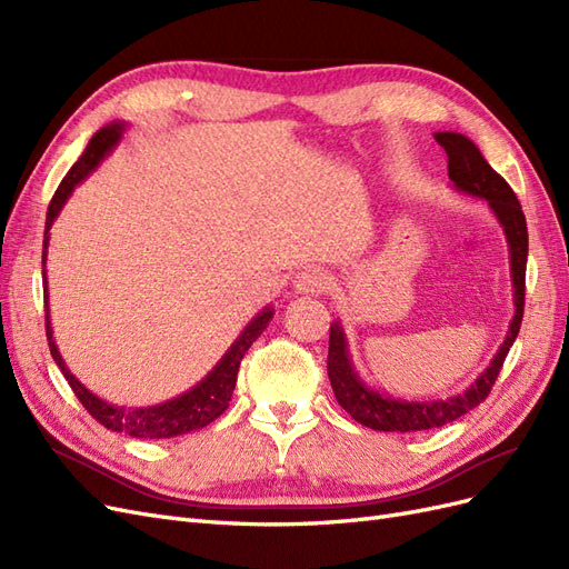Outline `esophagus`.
I'll list each match as a JSON object with an SVG mask.
<instances>
[{
    "instance_id": "34e87169",
    "label": "esophagus",
    "mask_w": 569,
    "mask_h": 569,
    "mask_svg": "<svg viewBox=\"0 0 569 569\" xmlns=\"http://www.w3.org/2000/svg\"><path fill=\"white\" fill-rule=\"evenodd\" d=\"M330 287H332L330 272H325L320 268H303L295 278V289L299 295H322V291Z\"/></svg>"
}]
</instances>
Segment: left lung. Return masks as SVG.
Wrapping results in <instances>:
<instances>
[{"label": "left lung", "instance_id": "left-lung-1", "mask_svg": "<svg viewBox=\"0 0 569 569\" xmlns=\"http://www.w3.org/2000/svg\"><path fill=\"white\" fill-rule=\"evenodd\" d=\"M435 140L446 149L449 157V178L462 194H472L489 203L491 213L501 222L510 253V278H512V303L515 316L510 320L508 335L501 349L493 356L487 370L465 389L449 399L432 401H406L393 399L389 393H380L368 387L353 368L349 353V341L343 335L339 320L330 325V353H327V375H330L332 391L339 406L363 427L377 432H425L458 420L465 412L477 408L487 399L503 360L520 332L525 313V272H527V220L522 206L515 197L510 184L496 173V170L481 157L477 144L460 132H437Z\"/></svg>", "mask_w": 569, "mask_h": 569}]
</instances>
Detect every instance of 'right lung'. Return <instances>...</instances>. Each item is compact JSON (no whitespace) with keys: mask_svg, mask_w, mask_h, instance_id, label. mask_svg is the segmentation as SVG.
Listing matches in <instances>:
<instances>
[{"mask_svg":"<svg viewBox=\"0 0 569 569\" xmlns=\"http://www.w3.org/2000/svg\"><path fill=\"white\" fill-rule=\"evenodd\" d=\"M126 132V120H113V123L104 126L92 134L90 144L84 147L82 157L76 161V166L68 170L66 178L61 180L59 189L49 201L47 209V222H44V244H42V284L47 289V247H49V230L54 226V220L59 218L61 209L66 206L68 197L73 194V189L88 178L92 170L104 161V157L116 149L120 142V137ZM44 327H47V341H49V351L63 377L76 391L78 401L84 406V410L90 412L94 420H99L111 432H123L134 439H170V437H180L187 432H194V429H201L206 425H211L216 418H220L226 408L232 401V391L237 385V372L239 363H242L244 353L249 351L251 343L263 335L268 322L272 320L274 308L266 306L261 313L253 316L251 322L244 327L242 335H239L232 347L222 353V358L213 366V370L203 377L199 385L192 389H187L184 393L176 396L166 403L157 406H144V408H126V406H113L104 399H99L97 393H92L88 387L80 385L78 377L68 370L66 360L59 353V347L54 341V332H51V320H49V301L44 303Z\"/></svg>","mask_w":569,"mask_h":569,"instance_id":"1","label":"right lung"}]
</instances>
